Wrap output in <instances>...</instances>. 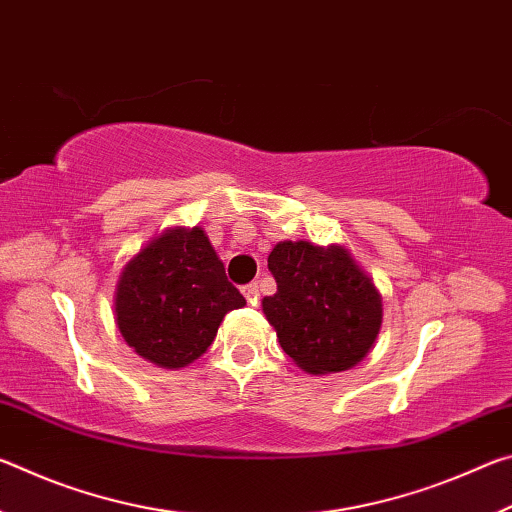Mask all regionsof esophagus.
Returning <instances> with one entry per match:
<instances>
[{"label": "esophagus", "instance_id": "1", "mask_svg": "<svg viewBox=\"0 0 512 512\" xmlns=\"http://www.w3.org/2000/svg\"><path fill=\"white\" fill-rule=\"evenodd\" d=\"M244 296H246V300L250 302V305H257V300H259V284L257 282H250V284H246L244 289Z\"/></svg>", "mask_w": 512, "mask_h": 512}]
</instances>
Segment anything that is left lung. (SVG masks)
<instances>
[{"mask_svg": "<svg viewBox=\"0 0 512 512\" xmlns=\"http://www.w3.org/2000/svg\"><path fill=\"white\" fill-rule=\"evenodd\" d=\"M277 291L262 300L282 350L311 375L366 357L381 327V296L341 246L282 241L268 255Z\"/></svg>", "mask_w": 512, "mask_h": 512, "instance_id": "1", "label": "left lung"}]
</instances>
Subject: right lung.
Here are the masks:
<instances>
[{
	"label": "right lung",
	"instance_id": "obj_1",
	"mask_svg": "<svg viewBox=\"0 0 512 512\" xmlns=\"http://www.w3.org/2000/svg\"><path fill=\"white\" fill-rule=\"evenodd\" d=\"M246 305L201 228L153 239L121 271L115 316L146 361L183 368L210 348L223 316Z\"/></svg>",
	"mask_w": 512,
	"mask_h": 512
}]
</instances>
